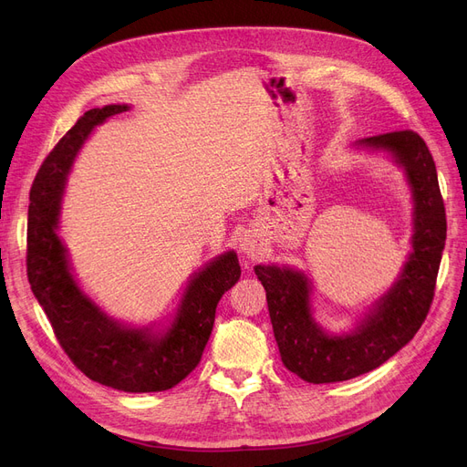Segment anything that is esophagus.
<instances>
[{
  "label": "esophagus",
  "instance_id": "34e87169",
  "mask_svg": "<svg viewBox=\"0 0 467 467\" xmlns=\"http://www.w3.org/2000/svg\"><path fill=\"white\" fill-rule=\"evenodd\" d=\"M240 252L246 254L250 259H257L261 255V244L254 233H246L240 238Z\"/></svg>",
  "mask_w": 467,
  "mask_h": 467
}]
</instances>
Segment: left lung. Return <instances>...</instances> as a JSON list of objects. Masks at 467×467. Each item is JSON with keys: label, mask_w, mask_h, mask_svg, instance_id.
<instances>
[{"label": "left lung", "mask_w": 467, "mask_h": 467, "mask_svg": "<svg viewBox=\"0 0 467 467\" xmlns=\"http://www.w3.org/2000/svg\"><path fill=\"white\" fill-rule=\"evenodd\" d=\"M359 145L386 150L405 166L414 199L412 254L398 284L367 314L354 333L327 335L310 314L305 275L257 265L284 365L306 382H340L377 369L416 335L430 312L447 238L445 202L426 141L414 130L365 138Z\"/></svg>", "instance_id": "8db88e82"}]
</instances>
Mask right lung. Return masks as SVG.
<instances>
[{"mask_svg":"<svg viewBox=\"0 0 467 467\" xmlns=\"http://www.w3.org/2000/svg\"><path fill=\"white\" fill-rule=\"evenodd\" d=\"M129 106L94 108L78 119L47 155L30 191L26 271L28 282L62 350L90 380L122 391H162L180 384L199 365L210 338L215 306L240 278L234 252L212 261L183 296L166 335L125 329L87 299L69 275L57 234L60 196L69 166L90 130Z\"/></svg>","mask_w":467,"mask_h":467,"instance_id":"obj_1","label":"right lung"}]
</instances>
